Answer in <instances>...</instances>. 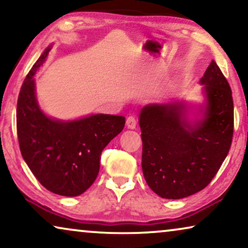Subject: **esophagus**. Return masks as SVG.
Wrapping results in <instances>:
<instances>
[{"instance_id": "obj_1", "label": "esophagus", "mask_w": 248, "mask_h": 248, "mask_svg": "<svg viewBox=\"0 0 248 248\" xmlns=\"http://www.w3.org/2000/svg\"><path fill=\"white\" fill-rule=\"evenodd\" d=\"M126 125L128 128H135V126H137V118H135V116H128L126 118Z\"/></svg>"}]
</instances>
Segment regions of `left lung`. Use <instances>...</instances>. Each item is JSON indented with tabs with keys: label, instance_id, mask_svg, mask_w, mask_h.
Wrapping results in <instances>:
<instances>
[{
	"label": "left lung",
	"instance_id": "1",
	"mask_svg": "<svg viewBox=\"0 0 248 248\" xmlns=\"http://www.w3.org/2000/svg\"><path fill=\"white\" fill-rule=\"evenodd\" d=\"M201 84L204 118L191 124L182 103L148 105L140 113L142 170L149 187L164 199H183L206 187L228 155L233 134V101L215 61Z\"/></svg>",
	"mask_w": 248,
	"mask_h": 248
}]
</instances>
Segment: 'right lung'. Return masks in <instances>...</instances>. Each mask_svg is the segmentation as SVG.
I'll list each match as a JSON object with an SVG mask.
<instances>
[{
	"instance_id": "add662e5",
	"label": "right lung",
	"mask_w": 248,
	"mask_h": 248,
	"mask_svg": "<svg viewBox=\"0 0 248 248\" xmlns=\"http://www.w3.org/2000/svg\"><path fill=\"white\" fill-rule=\"evenodd\" d=\"M50 47L33 64L20 89L16 132L20 151L44 187L55 194L78 196L96 181L105 147L120 134L125 117L97 114L72 122L47 117L35 93L36 71Z\"/></svg>"
}]
</instances>
